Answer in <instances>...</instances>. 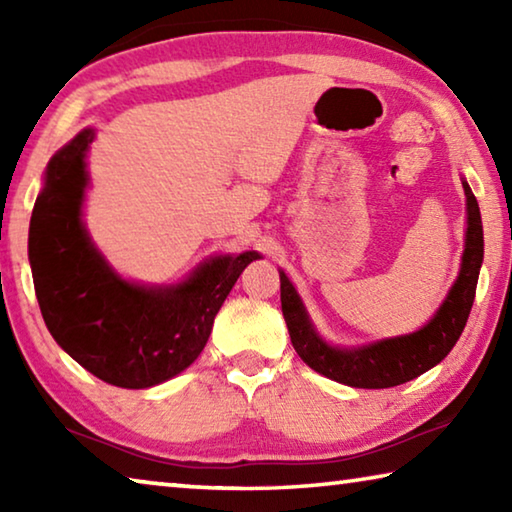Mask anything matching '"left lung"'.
Returning <instances> with one entry per match:
<instances>
[{"label": "left lung", "mask_w": 512, "mask_h": 512, "mask_svg": "<svg viewBox=\"0 0 512 512\" xmlns=\"http://www.w3.org/2000/svg\"><path fill=\"white\" fill-rule=\"evenodd\" d=\"M463 189L467 196V239L461 273H458V280L454 282L443 307L418 332L357 350L332 348L311 327L296 289H293L289 277L280 273L282 314L287 320L293 348L309 368L354 388H391L420 377L422 372H427L447 357L458 336L463 334L467 316H470L476 280H479V268L483 262V225L479 203H476L470 185L463 183Z\"/></svg>", "instance_id": "1"}]
</instances>
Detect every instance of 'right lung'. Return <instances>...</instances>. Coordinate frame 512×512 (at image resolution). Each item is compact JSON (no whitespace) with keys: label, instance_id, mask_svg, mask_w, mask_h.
<instances>
[{"label":"right lung","instance_id":"right-lung-1","mask_svg":"<svg viewBox=\"0 0 512 512\" xmlns=\"http://www.w3.org/2000/svg\"><path fill=\"white\" fill-rule=\"evenodd\" d=\"M92 140L85 128L49 160L29 230L33 284L47 329L69 357L106 384L149 388L194 363L223 300L259 255L216 257L171 289L119 280L81 223Z\"/></svg>","mask_w":512,"mask_h":512}]
</instances>
